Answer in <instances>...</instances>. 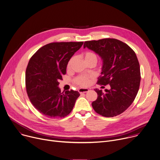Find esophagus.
Wrapping results in <instances>:
<instances>
[{"instance_id": "obj_1", "label": "esophagus", "mask_w": 160, "mask_h": 160, "mask_svg": "<svg viewBox=\"0 0 160 160\" xmlns=\"http://www.w3.org/2000/svg\"><path fill=\"white\" fill-rule=\"evenodd\" d=\"M89 91V89L88 88H80L79 89V93L82 94V93H84Z\"/></svg>"}]
</instances>
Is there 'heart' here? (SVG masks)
<instances>
[{
    "label": "heart",
    "mask_w": 160,
    "mask_h": 160,
    "mask_svg": "<svg viewBox=\"0 0 160 160\" xmlns=\"http://www.w3.org/2000/svg\"><path fill=\"white\" fill-rule=\"evenodd\" d=\"M84 57V59L87 63H92V62L97 63V62L98 61L97 55L94 52H91V51H88V52H85ZM74 57H72L70 58V60H69V62L68 63V68H69L71 67V65L72 61L74 60ZM91 76H86V75H80V76H78L76 78H75V79H74V82L75 84H76L81 87H86L89 84V83L91 82Z\"/></svg>",
    "instance_id": "heart-1"
}]
</instances>
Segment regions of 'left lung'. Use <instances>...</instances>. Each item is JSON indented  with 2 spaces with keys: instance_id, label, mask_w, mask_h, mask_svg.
<instances>
[{
  "instance_id": "1",
  "label": "left lung",
  "mask_w": 160,
  "mask_h": 160,
  "mask_svg": "<svg viewBox=\"0 0 160 160\" xmlns=\"http://www.w3.org/2000/svg\"><path fill=\"white\" fill-rule=\"evenodd\" d=\"M86 47L98 53L103 62L97 84L110 86L105 92L94 89L98 98L92 103L94 110L105 117L121 114L132 103L139 89L140 66L134 51L115 38L86 41Z\"/></svg>"
}]
</instances>
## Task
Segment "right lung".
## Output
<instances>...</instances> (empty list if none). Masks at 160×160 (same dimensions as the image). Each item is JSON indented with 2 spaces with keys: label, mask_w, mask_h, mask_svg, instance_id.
I'll use <instances>...</instances> for the list:
<instances>
[{
  "label": "right lung",
  "mask_w": 160,
  "mask_h": 160,
  "mask_svg": "<svg viewBox=\"0 0 160 160\" xmlns=\"http://www.w3.org/2000/svg\"><path fill=\"white\" fill-rule=\"evenodd\" d=\"M82 44L83 42L50 43L39 48L28 62L25 74L28 98L48 118L69 115L80 96L72 89L61 92L58 86V80L66 74L69 60Z\"/></svg>",
  "instance_id": "1"
}]
</instances>
